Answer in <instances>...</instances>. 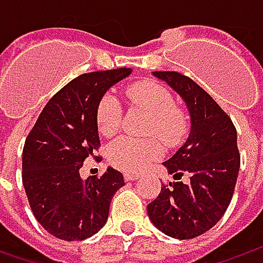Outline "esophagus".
Returning a JSON list of instances; mask_svg holds the SVG:
<instances>
[{"mask_svg": "<svg viewBox=\"0 0 263 263\" xmlns=\"http://www.w3.org/2000/svg\"><path fill=\"white\" fill-rule=\"evenodd\" d=\"M137 178H140V174H135V173H126L124 174L126 181H133V180H137Z\"/></svg>", "mask_w": 263, "mask_h": 263, "instance_id": "1", "label": "esophagus"}]
</instances>
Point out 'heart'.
I'll return each instance as SVG.
<instances>
[{"label": "heart", "instance_id": "heart-1", "mask_svg": "<svg viewBox=\"0 0 263 263\" xmlns=\"http://www.w3.org/2000/svg\"><path fill=\"white\" fill-rule=\"evenodd\" d=\"M126 96L152 116L149 133H155L168 145H176L186 133V116L176 108V101L167 87L145 80L126 89ZM98 128L104 136H112L120 127L121 105L116 96L105 95L96 109ZM162 155V145L157 139L120 137L106 149L111 165L126 173H139Z\"/></svg>", "mask_w": 263, "mask_h": 263}]
</instances>
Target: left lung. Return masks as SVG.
Segmentation results:
<instances>
[{"label": "left lung", "mask_w": 263, "mask_h": 263, "mask_svg": "<svg viewBox=\"0 0 263 263\" xmlns=\"http://www.w3.org/2000/svg\"><path fill=\"white\" fill-rule=\"evenodd\" d=\"M187 106L190 133L184 145L162 162L168 174L190 181L170 183L147 205L152 224L170 237L187 240L203 234L221 219L234 193L240 170L237 132L231 118L192 79L177 71H152Z\"/></svg>", "instance_id": "left-lung-1"}]
</instances>
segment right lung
Returning <instances> with one entry per match:
<instances>
[{
    "label": "right lung",
    "instance_id": "1",
    "mask_svg": "<svg viewBox=\"0 0 263 263\" xmlns=\"http://www.w3.org/2000/svg\"><path fill=\"white\" fill-rule=\"evenodd\" d=\"M132 68L76 77L42 109L23 147V186L36 221L54 237L76 241L105 226L109 203L124 178L112 167L101 177H80L99 146L96 109L106 90Z\"/></svg>",
    "mask_w": 263,
    "mask_h": 263
}]
</instances>
